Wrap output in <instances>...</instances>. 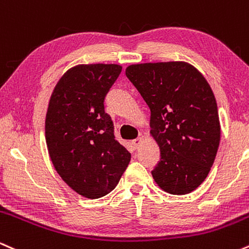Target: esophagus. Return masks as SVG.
I'll return each instance as SVG.
<instances>
[{
    "instance_id": "34e87169",
    "label": "esophagus",
    "mask_w": 249,
    "mask_h": 249,
    "mask_svg": "<svg viewBox=\"0 0 249 249\" xmlns=\"http://www.w3.org/2000/svg\"><path fill=\"white\" fill-rule=\"evenodd\" d=\"M142 144V137H138V138L133 139V141H132V145L136 148H138Z\"/></svg>"
}]
</instances>
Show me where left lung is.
I'll return each mask as SVG.
<instances>
[{"instance_id":"1","label":"left lung","mask_w":249,"mask_h":249,"mask_svg":"<svg viewBox=\"0 0 249 249\" xmlns=\"http://www.w3.org/2000/svg\"><path fill=\"white\" fill-rule=\"evenodd\" d=\"M125 73L151 110L150 134L161 156L154 181L167 193H191L206 179L218 152L221 131L212 89L187 62L132 64Z\"/></svg>"}]
</instances>
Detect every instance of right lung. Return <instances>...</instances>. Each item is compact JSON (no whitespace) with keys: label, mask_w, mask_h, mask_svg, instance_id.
Segmentation results:
<instances>
[{"label":"right lung","mask_w":249,"mask_h":249,"mask_svg":"<svg viewBox=\"0 0 249 249\" xmlns=\"http://www.w3.org/2000/svg\"><path fill=\"white\" fill-rule=\"evenodd\" d=\"M118 64H78L57 82L45 116V141L57 173L79 196L97 199L117 186L131 153L115 139L104 98Z\"/></svg>","instance_id":"1"}]
</instances>
